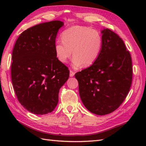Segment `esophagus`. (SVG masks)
<instances>
[{"label":"esophagus","mask_w":146,"mask_h":146,"mask_svg":"<svg viewBox=\"0 0 146 146\" xmlns=\"http://www.w3.org/2000/svg\"><path fill=\"white\" fill-rule=\"evenodd\" d=\"M74 75H75V72H73V71L70 70V76L71 77H73Z\"/></svg>","instance_id":"1"}]
</instances>
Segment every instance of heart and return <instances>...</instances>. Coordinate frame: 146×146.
Segmentation results:
<instances>
[{
	"label": "heart",
	"instance_id": "b5f03b06",
	"mask_svg": "<svg viewBox=\"0 0 146 146\" xmlns=\"http://www.w3.org/2000/svg\"><path fill=\"white\" fill-rule=\"evenodd\" d=\"M62 41L58 40L54 51L58 60L66 63L72 54L74 68L83 65L88 67L100 56L102 48V37L100 33L89 27L75 26L63 32Z\"/></svg>",
	"mask_w": 146,
	"mask_h": 146
}]
</instances>
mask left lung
I'll return each mask as SVG.
<instances>
[{
	"label": "left lung",
	"mask_w": 146,
	"mask_h": 146,
	"mask_svg": "<svg viewBox=\"0 0 146 146\" xmlns=\"http://www.w3.org/2000/svg\"><path fill=\"white\" fill-rule=\"evenodd\" d=\"M101 33L100 56L75 76L85 107L93 113L104 115L117 109L125 99L132 84V66L123 40L109 29Z\"/></svg>",
	"instance_id": "1"
}]
</instances>
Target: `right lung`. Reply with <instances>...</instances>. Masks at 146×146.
Wrapping results in <instances>:
<instances>
[{
    "label": "right lung",
    "mask_w": 146,
    "mask_h": 146,
    "mask_svg": "<svg viewBox=\"0 0 146 146\" xmlns=\"http://www.w3.org/2000/svg\"><path fill=\"white\" fill-rule=\"evenodd\" d=\"M63 22L52 21L22 33L12 51L11 78L19 102L36 115L53 111L61 87L70 76L56 56L54 44Z\"/></svg>",
    "instance_id": "1"
}]
</instances>
